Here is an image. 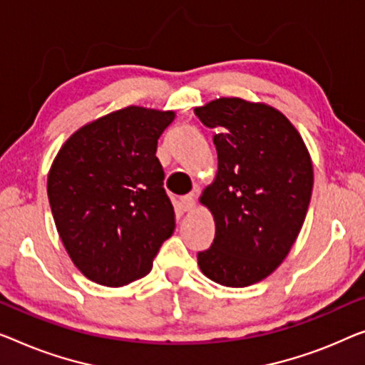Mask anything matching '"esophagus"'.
Listing matches in <instances>:
<instances>
[{
  "label": "esophagus",
  "instance_id": "obj_1",
  "mask_svg": "<svg viewBox=\"0 0 365 365\" xmlns=\"http://www.w3.org/2000/svg\"><path fill=\"white\" fill-rule=\"evenodd\" d=\"M180 205H182L183 211H193L195 205H197V201H195L193 195H187V197H182Z\"/></svg>",
  "mask_w": 365,
  "mask_h": 365
}]
</instances>
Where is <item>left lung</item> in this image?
Segmentation results:
<instances>
[{"label":"left lung","mask_w":365,"mask_h":365,"mask_svg":"<svg viewBox=\"0 0 365 365\" xmlns=\"http://www.w3.org/2000/svg\"><path fill=\"white\" fill-rule=\"evenodd\" d=\"M216 129L215 180L200 195L216 232L198 254L200 270L216 284L241 288L269 277L290 252L307 217L313 162L284 113L260 101L216 98L195 108Z\"/></svg>","instance_id":"obj_1"}]
</instances>
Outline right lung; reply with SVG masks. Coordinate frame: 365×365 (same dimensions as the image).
<instances>
[{"mask_svg": "<svg viewBox=\"0 0 365 365\" xmlns=\"http://www.w3.org/2000/svg\"><path fill=\"white\" fill-rule=\"evenodd\" d=\"M175 111L128 106L78 128L47 175L65 251L95 284L124 287L145 277L175 230L157 140Z\"/></svg>", "mask_w": 365, "mask_h": 365, "instance_id": "1", "label": "right lung"}]
</instances>
